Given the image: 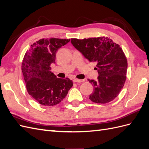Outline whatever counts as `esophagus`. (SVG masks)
<instances>
[{"label":"esophagus","instance_id":"esophagus-1","mask_svg":"<svg viewBox=\"0 0 149 149\" xmlns=\"http://www.w3.org/2000/svg\"><path fill=\"white\" fill-rule=\"evenodd\" d=\"M85 80L84 79H79L77 78H74L73 79V81L74 82H78V83H80V82H83Z\"/></svg>","mask_w":149,"mask_h":149}]
</instances>
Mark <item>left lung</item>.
<instances>
[{
    "instance_id": "1",
    "label": "left lung",
    "mask_w": 149,
    "mask_h": 149,
    "mask_svg": "<svg viewBox=\"0 0 149 149\" xmlns=\"http://www.w3.org/2000/svg\"><path fill=\"white\" fill-rule=\"evenodd\" d=\"M71 42L90 62L97 64L95 69L99 74L97 80L88 79L94 88L90 100L98 104L113 100L124 86L128 68L120 46L106 37L71 38Z\"/></svg>"
}]
</instances>
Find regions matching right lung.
<instances>
[{
    "label": "right lung",
    "mask_w": 149,
    "mask_h": 149,
    "mask_svg": "<svg viewBox=\"0 0 149 149\" xmlns=\"http://www.w3.org/2000/svg\"><path fill=\"white\" fill-rule=\"evenodd\" d=\"M70 41L54 38L40 39L25 54L21 70L27 91L43 106H53L60 103L73 85L71 79L57 78L50 71V65L56 63L57 50Z\"/></svg>",
    "instance_id": "right-lung-1"
}]
</instances>
